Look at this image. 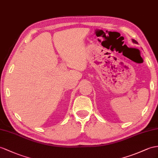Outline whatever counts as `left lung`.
<instances>
[{"label":"left lung","instance_id":"1","mask_svg":"<svg viewBox=\"0 0 158 158\" xmlns=\"http://www.w3.org/2000/svg\"><path fill=\"white\" fill-rule=\"evenodd\" d=\"M132 41H133V43H136V44H137V43H137V42L136 41V40H134V39H132Z\"/></svg>","mask_w":158,"mask_h":158}]
</instances>
